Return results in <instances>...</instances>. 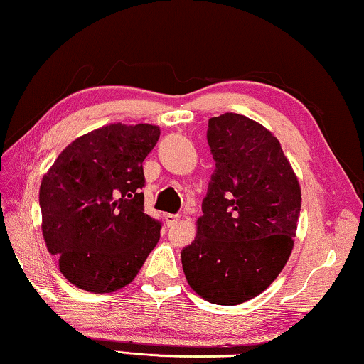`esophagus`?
<instances>
[{
  "label": "esophagus",
  "mask_w": 364,
  "mask_h": 364,
  "mask_svg": "<svg viewBox=\"0 0 364 364\" xmlns=\"http://www.w3.org/2000/svg\"><path fill=\"white\" fill-rule=\"evenodd\" d=\"M165 222H166L168 227L175 225V224H178V222H180V215H178V214H165Z\"/></svg>",
  "instance_id": "34e87169"
}]
</instances>
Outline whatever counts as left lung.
Listing matches in <instances>:
<instances>
[{
    "label": "left lung",
    "instance_id": "1",
    "mask_svg": "<svg viewBox=\"0 0 364 364\" xmlns=\"http://www.w3.org/2000/svg\"><path fill=\"white\" fill-rule=\"evenodd\" d=\"M208 144L215 170L181 263L200 297L237 306L267 289L289 259L301 186L278 139L242 114L210 117Z\"/></svg>",
    "mask_w": 364,
    "mask_h": 364
}]
</instances>
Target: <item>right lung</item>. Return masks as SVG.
I'll return each instance as SVG.
<instances>
[{"mask_svg":"<svg viewBox=\"0 0 364 364\" xmlns=\"http://www.w3.org/2000/svg\"><path fill=\"white\" fill-rule=\"evenodd\" d=\"M160 139L151 124H109L73 140L42 178L39 203L47 250L80 289L127 286L160 238L144 213V160Z\"/></svg>","mask_w":364,"mask_h":364,"instance_id":"obj_1","label":"right lung"}]
</instances>
